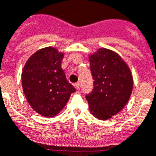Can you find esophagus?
Masks as SVG:
<instances>
[{
    "label": "esophagus",
    "instance_id": "1",
    "mask_svg": "<svg viewBox=\"0 0 156 156\" xmlns=\"http://www.w3.org/2000/svg\"><path fill=\"white\" fill-rule=\"evenodd\" d=\"M74 87H75V88L76 89V90H79V89H80V83H75V84H74Z\"/></svg>",
    "mask_w": 156,
    "mask_h": 156
}]
</instances>
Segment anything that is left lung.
Wrapping results in <instances>:
<instances>
[{
  "instance_id": "1",
  "label": "left lung",
  "mask_w": 156,
  "mask_h": 156,
  "mask_svg": "<svg viewBox=\"0 0 156 156\" xmlns=\"http://www.w3.org/2000/svg\"><path fill=\"white\" fill-rule=\"evenodd\" d=\"M94 89L86 96L89 110L101 120H108L127 104L133 86L132 73L119 54L101 48L89 55Z\"/></svg>"
}]
</instances>
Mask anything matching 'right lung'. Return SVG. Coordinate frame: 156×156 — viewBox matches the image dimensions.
Wrapping results in <instances>:
<instances>
[{"label":"right lung","mask_w":156,"mask_h":156,"mask_svg":"<svg viewBox=\"0 0 156 156\" xmlns=\"http://www.w3.org/2000/svg\"><path fill=\"white\" fill-rule=\"evenodd\" d=\"M64 53L56 48L37 50L28 58L22 73V86L32 108L43 116H55L76 91L62 68Z\"/></svg>","instance_id":"obj_1"}]
</instances>
